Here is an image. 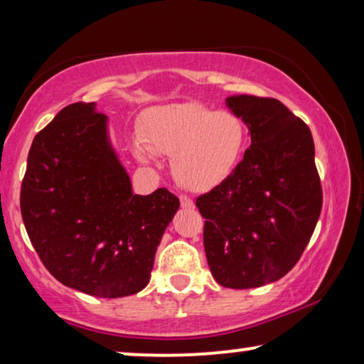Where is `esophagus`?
<instances>
[{"label": "esophagus", "mask_w": 364, "mask_h": 364, "mask_svg": "<svg viewBox=\"0 0 364 364\" xmlns=\"http://www.w3.org/2000/svg\"><path fill=\"white\" fill-rule=\"evenodd\" d=\"M181 205H182V208H188V210H192V208L196 207V203H193L192 198H188L186 196H181Z\"/></svg>", "instance_id": "34e87169"}]
</instances>
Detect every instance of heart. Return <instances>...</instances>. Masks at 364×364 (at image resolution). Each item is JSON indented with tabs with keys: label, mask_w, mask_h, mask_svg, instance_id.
I'll use <instances>...</instances> for the list:
<instances>
[{
	"label": "heart",
	"mask_w": 364,
	"mask_h": 364,
	"mask_svg": "<svg viewBox=\"0 0 364 364\" xmlns=\"http://www.w3.org/2000/svg\"><path fill=\"white\" fill-rule=\"evenodd\" d=\"M142 141L134 151L142 161L152 152L172 157V176L191 192H208L235 172L247 147V126L230 111H215L200 102L172 104L149 112Z\"/></svg>",
	"instance_id": "obj_1"
}]
</instances>
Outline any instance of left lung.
I'll return each mask as SVG.
<instances>
[{"label":"left lung","instance_id":"8db88e82","mask_svg":"<svg viewBox=\"0 0 364 364\" xmlns=\"http://www.w3.org/2000/svg\"><path fill=\"white\" fill-rule=\"evenodd\" d=\"M252 146L235 172L197 198L213 278L245 290L285 277L300 260L321 212V183L310 129L277 99H225Z\"/></svg>","mask_w":364,"mask_h":364}]
</instances>
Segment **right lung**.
<instances>
[{"label": "right lung", "mask_w": 364, "mask_h": 364, "mask_svg": "<svg viewBox=\"0 0 364 364\" xmlns=\"http://www.w3.org/2000/svg\"><path fill=\"white\" fill-rule=\"evenodd\" d=\"M178 207L167 188L132 192L96 102L64 107L29 149L24 227L49 273L74 290L101 298L144 290Z\"/></svg>", "instance_id": "add662e5"}]
</instances>
